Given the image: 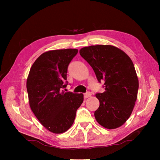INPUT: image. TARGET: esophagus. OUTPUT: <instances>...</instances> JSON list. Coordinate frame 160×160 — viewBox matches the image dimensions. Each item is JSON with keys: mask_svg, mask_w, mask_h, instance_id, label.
<instances>
[{"mask_svg": "<svg viewBox=\"0 0 160 160\" xmlns=\"http://www.w3.org/2000/svg\"><path fill=\"white\" fill-rule=\"evenodd\" d=\"M91 93L90 91L86 92V93L84 94V98H89V97H91Z\"/></svg>", "mask_w": 160, "mask_h": 160, "instance_id": "1", "label": "esophagus"}]
</instances>
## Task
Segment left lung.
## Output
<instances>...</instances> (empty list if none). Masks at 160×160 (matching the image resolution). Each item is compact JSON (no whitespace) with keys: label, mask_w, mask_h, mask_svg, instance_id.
Instances as JSON below:
<instances>
[{"label":"left lung","mask_w":160,"mask_h":160,"mask_svg":"<svg viewBox=\"0 0 160 160\" xmlns=\"http://www.w3.org/2000/svg\"><path fill=\"white\" fill-rule=\"evenodd\" d=\"M79 52L93 68L99 83L105 81V91L95 95L99 101L94 113L97 122L109 129L122 126L132 114L138 97L139 81L132 61L112 45L86 47Z\"/></svg>","instance_id":"8db88e82"}]
</instances>
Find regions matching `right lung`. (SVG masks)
Instances as JSON below:
<instances>
[{"instance_id":"obj_1","label":"right lung","mask_w":160,"mask_h":160,"mask_svg":"<svg viewBox=\"0 0 160 160\" xmlns=\"http://www.w3.org/2000/svg\"><path fill=\"white\" fill-rule=\"evenodd\" d=\"M77 52V49H67L42 53L34 62L27 80L31 109L52 133H64L71 127L83 101V93L63 91L68 85V66Z\"/></svg>"}]
</instances>
